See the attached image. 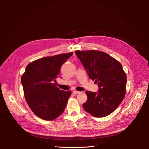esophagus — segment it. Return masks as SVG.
<instances>
[{
    "label": "esophagus",
    "mask_w": 149,
    "mask_h": 149,
    "mask_svg": "<svg viewBox=\"0 0 149 149\" xmlns=\"http://www.w3.org/2000/svg\"><path fill=\"white\" fill-rule=\"evenodd\" d=\"M73 93H74V94H78V93H80V92H79V91H74L73 92Z\"/></svg>",
    "instance_id": "obj_1"
}]
</instances>
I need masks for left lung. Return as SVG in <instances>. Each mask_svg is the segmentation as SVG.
I'll use <instances>...</instances> for the list:
<instances>
[{
	"label": "left lung",
	"mask_w": 149,
	"mask_h": 149,
	"mask_svg": "<svg viewBox=\"0 0 149 149\" xmlns=\"http://www.w3.org/2000/svg\"><path fill=\"white\" fill-rule=\"evenodd\" d=\"M88 74L95 80L98 92L86 91L88 100L83 106L84 110L97 118L112 113L126 94L127 77L122 65L106 52L95 51H76Z\"/></svg>",
	"instance_id": "8db88e82"
}]
</instances>
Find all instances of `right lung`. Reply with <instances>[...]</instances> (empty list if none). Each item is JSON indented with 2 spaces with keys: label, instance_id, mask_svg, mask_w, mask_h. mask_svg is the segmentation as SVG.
<instances>
[{
  "label": "right lung",
  "instance_id": "add662e5",
  "mask_svg": "<svg viewBox=\"0 0 149 149\" xmlns=\"http://www.w3.org/2000/svg\"><path fill=\"white\" fill-rule=\"evenodd\" d=\"M73 52L46 57L29 63L22 76L21 82L26 102L39 118L51 121L63 111L71 91L56 86L62 65Z\"/></svg>",
  "mask_w": 149,
  "mask_h": 149
}]
</instances>
